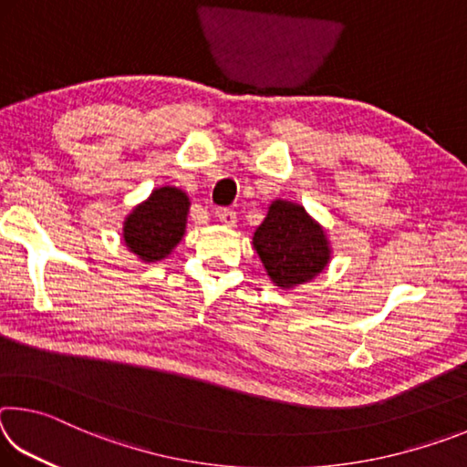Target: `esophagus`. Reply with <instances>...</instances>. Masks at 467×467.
Instances as JSON below:
<instances>
[{"label": "esophagus", "mask_w": 467, "mask_h": 467, "mask_svg": "<svg viewBox=\"0 0 467 467\" xmlns=\"http://www.w3.org/2000/svg\"><path fill=\"white\" fill-rule=\"evenodd\" d=\"M218 220L224 226H234L236 224V212L234 210H228V208L218 210Z\"/></svg>", "instance_id": "esophagus-1"}]
</instances>
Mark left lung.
Listing matches in <instances>:
<instances>
[{"label": "left lung", "instance_id": "8db88e82", "mask_svg": "<svg viewBox=\"0 0 467 467\" xmlns=\"http://www.w3.org/2000/svg\"><path fill=\"white\" fill-rule=\"evenodd\" d=\"M253 249L280 288L311 282L326 270L331 257L323 228L303 205L286 200L272 202L265 220L253 234Z\"/></svg>", "mask_w": 467, "mask_h": 467}]
</instances>
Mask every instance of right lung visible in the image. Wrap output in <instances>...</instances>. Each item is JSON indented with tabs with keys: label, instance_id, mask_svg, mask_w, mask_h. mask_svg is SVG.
I'll return each mask as SVG.
<instances>
[{
	"label": "right lung",
	"instance_id": "right-lung-1",
	"mask_svg": "<svg viewBox=\"0 0 467 467\" xmlns=\"http://www.w3.org/2000/svg\"><path fill=\"white\" fill-rule=\"evenodd\" d=\"M189 197L177 187H158L131 210L123 223V241L141 262H161L185 234Z\"/></svg>",
	"mask_w": 467,
	"mask_h": 467
}]
</instances>
